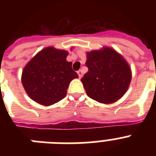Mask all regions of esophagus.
<instances>
[{"mask_svg": "<svg viewBox=\"0 0 156 156\" xmlns=\"http://www.w3.org/2000/svg\"><path fill=\"white\" fill-rule=\"evenodd\" d=\"M77 74H78V76H79V78H81V77L83 76V73L81 70H79V71L77 72Z\"/></svg>", "mask_w": 156, "mask_h": 156, "instance_id": "1", "label": "esophagus"}]
</instances>
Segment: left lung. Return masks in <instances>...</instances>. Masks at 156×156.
I'll list each match as a JSON object with an SVG mask.
<instances>
[{
	"label": "left lung",
	"mask_w": 156,
	"mask_h": 156,
	"mask_svg": "<svg viewBox=\"0 0 156 156\" xmlns=\"http://www.w3.org/2000/svg\"><path fill=\"white\" fill-rule=\"evenodd\" d=\"M88 72L81 79L87 94L98 102L113 103L125 94L132 78L127 62L115 49L103 47L87 52Z\"/></svg>",
	"instance_id": "obj_1"
}]
</instances>
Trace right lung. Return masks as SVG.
Here are the masks:
<instances>
[{
  "label": "right lung",
  "instance_id": "obj_1",
  "mask_svg": "<svg viewBox=\"0 0 156 156\" xmlns=\"http://www.w3.org/2000/svg\"><path fill=\"white\" fill-rule=\"evenodd\" d=\"M69 52L48 47L26 65L22 83L29 97L42 105L49 106L64 98L70 82L78 78L67 62Z\"/></svg>",
  "mask_w": 156,
  "mask_h": 156
}]
</instances>
